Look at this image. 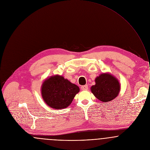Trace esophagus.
<instances>
[{"label": "esophagus", "mask_w": 150, "mask_h": 150, "mask_svg": "<svg viewBox=\"0 0 150 150\" xmlns=\"http://www.w3.org/2000/svg\"><path fill=\"white\" fill-rule=\"evenodd\" d=\"M81 88L82 90L83 91H86V90H88V86L87 85H84V86H83L81 87Z\"/></svg>", "instance_id": "obj_1"}]
</instances>
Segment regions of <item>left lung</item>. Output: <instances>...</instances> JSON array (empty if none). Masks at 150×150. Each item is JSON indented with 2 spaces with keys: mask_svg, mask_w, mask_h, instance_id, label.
Wrapping results in <instances>:
<instances>
[{
  "mask_svg": "<svg viewBox=\"0 0 150 150\" xmlns=\"http://www.w3.org/2000/svg\"><path fill=\"white\" fill-rule=\"evenodd\" d=\"M96 84L91 87L94 96L102 102L115 99L119 94L120 86L117 79L109 73H102L95 79Z\"/></svg>",
  "mask_w": 150,
  "mask_h": 150,
  "instance_id": "1",
  "label": "left lung"
}]
</instances>
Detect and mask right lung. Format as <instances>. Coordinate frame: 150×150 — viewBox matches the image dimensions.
Returning a JSON list of instances; mask_svg holds the SVG:
<instances>
[{
	"label": "right lung",
	"mask_w": 150,
	"mask_h": 150,
	"mask_svg": "<svg viewBox=\"0 0 150 150\" xmlns=\"http://www.w3.org/2000/svg\"><path fill=\"white\" fill-rule=\"evenodd\" d=\"M79 91L77 86L59 75L47 79L41 87L43 100L48 106L56 109L68 107Z\"/></svg>",
	"instance_id": "add662e5"
}]
</instances>
